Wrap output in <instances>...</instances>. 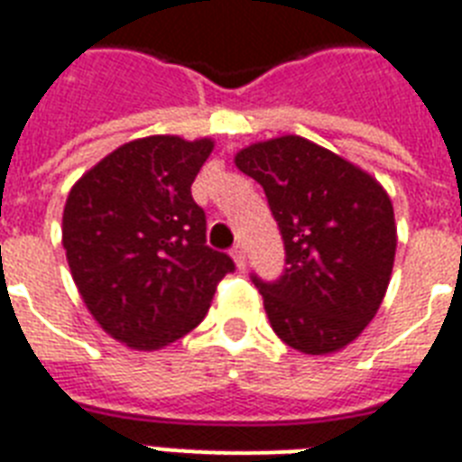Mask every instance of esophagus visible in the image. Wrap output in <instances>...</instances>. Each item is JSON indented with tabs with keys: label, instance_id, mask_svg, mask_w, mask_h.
Instances as JSON below:
<instances>
[{
	"label": "esophagus",
	"instance_id": "1",
	"mask_svg": "<svg viewBox=\"0 0 462 462\" xmlns=\"http://www.w3.org/2000/svg\"><path fill=\"white\" fill-rule=\"evenodd\" d=\"M232 259H235V263H237V268L242 271V268L246 266V249L242 245H235L232 246Z\"/></svg>",
	"mask_w": 462,
	"mask_h": 462
}]
</instances>
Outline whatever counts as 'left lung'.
<instances>
[{
    "mask_svg": "<svg viewBox=\"0 0 462 462\" xmlns=\"http://www.w3.org/2000/svg\"><path fill=\"white\" fill-rule=\"evenodd\" d=\"M237 167L266 191L285 246L278 281L254 285L282 343L326 355L379 311L395 259L391 199L359 167L302 136L239 151Z\"/></svg>",
    "mask_w": 462,
    "mask_h": 462,
    "instance_id": "1",
    "label": "left lung"
}]
</instances>
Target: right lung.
<instances>
[{
  "instance_id": "obj_1",
  "label": "right lung",
  "mask_w": 462,
  "mask_h": 462,
  "mask_svg": "<svg viewBox=\"0 0 462 462\" xmlns=\"http://www.w3.org/2000/svg\"><path fill=\"white\" fill-rule=\"evenodd\" d=\"M213 141L148 136L119 146L69 191L61 242L74 282L119 343L158 350L196 328L235 261L206 245L191 196Z\"/></svg>"
}]
</instances>
